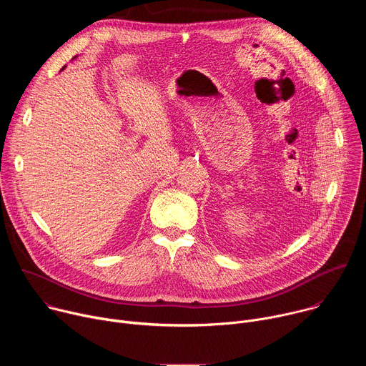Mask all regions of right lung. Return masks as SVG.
<instances>
[{
    "instance_id": "1",
    "label": "right lung",
    "mask_w": 366,
    "mask_h": 366,
    "mask_svg": "<svg viewBox=\"0 0 366 366\" xmlns=\"http://www.w3.org/2000/svg\"><path fill=\"white\" fill-rule=\"evenodd\" d=\"M75 58H76V56H74V58H72V59H75ZM64 69H65V66H64V68H62V71H64Z\"/></svg>"
}]
</instances>
